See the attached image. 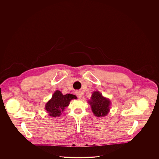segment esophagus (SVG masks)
<instances>
[{"label": "esophagus", "mask_w": 159, "mask_h": 159, "mask_svg": "<svg viewBox=\"0 0 159 159\" xmlns=\"http://www.w3.org/2000/svg\"><path fill=\"white\" fill-rule=\"evenodd\" d=\"M77 95H78V96H79V98H80L81 97H82V94L80 93H77Z\"/></svg>", "instance_id": "obj_1"}]
</instances>
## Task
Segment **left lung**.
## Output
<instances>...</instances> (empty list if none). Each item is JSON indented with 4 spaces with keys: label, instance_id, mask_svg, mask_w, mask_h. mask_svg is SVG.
<instances>
[{
    "label": "left lung",
    "instance_id": "1",
    "mask_svg": "<svg viewBox=\"0 0 159 159\" xmlns=\"http://www.w3.org/2000/svg\"><path fill=\"white\" fill-rule=\"evenodd\" d=\"M88 103L91 106L93 113L97 117L105 116L110 111V101L104 97L98 91L93 93Z\"/></svg>",
    "mask_w": 159,
    "mask_h": 159
}]
</instances>
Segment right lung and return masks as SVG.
<instances>
[{
    "label": "right lung",
    "instance_id": "1",
    "mask_svg": "<svg viewBox=\"0 0 159 159\" xmlns=\"http://www.w3.org/2000/svg\"><path fill=\"white\" fill-rule=\"evenodd\" d=\"M73 99H77L76 96L71 94L64 95L61 91L57 90L53 93L52 98L46 103L45 110L51 116H60L61 115V112L69 106L70 101Z\"/></svg>",
    "mask_w": 159,
    "mask_h": 159
}]
</instances>
